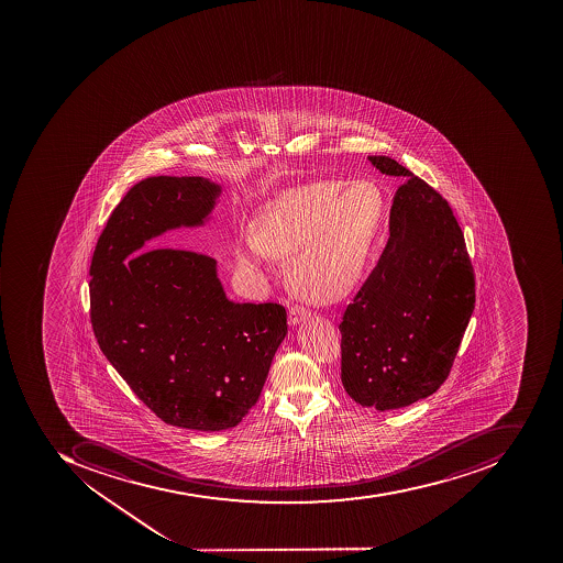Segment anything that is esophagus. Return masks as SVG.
Segmentation results:
<instances>
[{"instance_id":"obj_1","label":"esophagus","mask_w":563,"mask_h":563,"mask_svg":"<svg viewBox=\"0 0 563 563\" xmlns=\"http://www.w3.org/2000/svg\"><path fill=\"white\" fill-rule=\"evenodd\" d=\"M311 313L307 310V308L303 307H291V310H289V323L291 325H296V323L305 322V320L310 319Z\"/></svg>"}]
</instances>
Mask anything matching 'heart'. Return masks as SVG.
Wrapping results in <instances>:
<instances>
[{"label": "heart", "instance_id": "1", "mask_svg": "<svg viewBox=\"0 0 563 563\" xmlns=\"http://www.w3.org/2000/svg\"><path fill=\"white\" fill-rule=\"evenodd\" d=\"M317 180L286 189L264 205L252 234L234 244L241 279L258 283L268 260L289 256V280L303 298L329 303L350 291L362 274L383 217L374 184Z\"/></svg>", "mask_w": 563, "mask_h": 563}]
</instances>
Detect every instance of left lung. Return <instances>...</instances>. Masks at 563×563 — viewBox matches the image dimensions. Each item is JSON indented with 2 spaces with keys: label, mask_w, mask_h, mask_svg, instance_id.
<instances>
[{
  "label": "left lung",
  "mask_w": 563,
  "mask_h": 563,
  "mask_svg": "<svg viewBox=\"0 0 563 563\" xmlns=\"http://www.w3.org/2000/svg\"><path fill=\"white\" fill-rule=\"evenodd\" d=\"M404 180L379 264L344 311L341 380L362 407H408L448 379L475 307L474 267L450 205L389 156H368Z\"/></svg>",
  "instance_id": "left-lung-1"
}]
</instances>
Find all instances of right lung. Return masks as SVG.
<instances>
[{
    "mask_svg": "<svg viewBox=\"0 0 563 563\" xmlns=\"http://www.w3.org/2000/svg\"><path fill=\"white\" fill-rule=\"evenodd\" d=\"M219 195L203 177L141 180L108 219L89 268L92 331L108 362L159 420L205 432L243 420L287 334L283 305L228 299L212 256L150 247L203 225Z\"/></svg>",
    "mask_w": 563,
    "mask_h": 563,
    "instance_id": "right-lung-1",
    "label": "right lung"
}]
</instances>
